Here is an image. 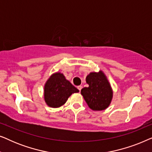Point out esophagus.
Here are the masks:
<instances>
[{
    "label": "esophagus",
    "instance_id": "1",
    "mask_svg": "<svg viewBox=\"0 0 152 152\" xmlns=\"http://www.w3.org/2000/svg\"><path fill=\"white\" fill-rule=\"evenodd\" d=\"M77 88H78L79 91H81V90H82V86H78Z\"/></svg>",
    "mask_w": 152,
    "mask_h": 152
}]
</instances>
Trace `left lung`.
<instances>
[{
    "label": "left lung",
    "instance_id": "1",
    "mask_svg": "<svg viewBox=\"0 0 152 152\" xmlns=\"http://www.w3.org/2000/svg\"><path fill=\"white\" fill-rule=\"evenodd\" d=\"M88 87L81 90V94L93 111H102L109 107L113 98V90L103 71L90 72L86 77Z\"/></svg>",
    "mask_w": 152,
    "mask_h": 152
}]
</instances>
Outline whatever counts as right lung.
<instances>
[{
  "mask_svg": "<svg viewBox=\"0 0 152 152\" xmlns=\"http://www.w3.org/2000/svg\"><path fill=\"white\" fill-rule=\"evenodd\" d=\"M44 100L46 104L52 108H59L63 106L72 93H78L63 73H53L44 85Z\"/></svg>",
  "mask_w": 152,
  "mask_h": 152,
  "instance_id": "add662e5",
  "label": "right lung"
}]
</instances>
